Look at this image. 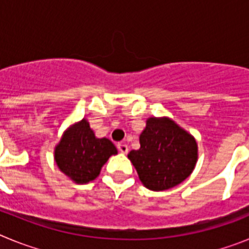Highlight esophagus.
<instances>
[{
	"instance_id": "34e87169",
	"label": "esophagus",
	"mask_w": 249,
	"mask_h": 249,
	"mask_svg": "<svg viewBox=\"0 0 249 249\" xmlns=\"http://www.w3.org/2000/svg\"><path fill=\"white\" fill-rule=\"evenodd\" d=\"M117 148H118V151L121 152V153H123V155L128 153V146H127L126 143H118Z\"/></svg>"
}]
</instances>
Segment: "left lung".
<instances>
[{
    "label": "left lung",
    "instance_id": "1",
    "mask_svg": "<svg viewBox=\"0 0 249 249\" xmlns=\"http://www.w3.org/2000/svg\"><path fill=\"white\" fill-rule=\"evenodd\" d=\"M140 149L128 158L141 182L151 191L169 190L195 169L198 147L195 137L168 117H149L140 135Z\"/></svg>",
    "mask_w": 249,
    "mask_h": 249
}]
</instances>
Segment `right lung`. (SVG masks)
I'll list each match as a JSON object with an SVG mask.
<instances>
[{"mask_svg": "<svg viewBox=\"0 0 249 249\" xmlns=\"http://www.w3.org/2000/svg\"><path fill=\"white\" fill-rule=\"evenodd\" d=\"M112 155H117L116 146L108 138L96 137L85 118L65 131L54 148V160L59 171L78 184L97 178Z\"/></svg>", "mask_w": 249, "mask_h": 249, "instance_id": "1", "label": "right lung"}]
</instances>
